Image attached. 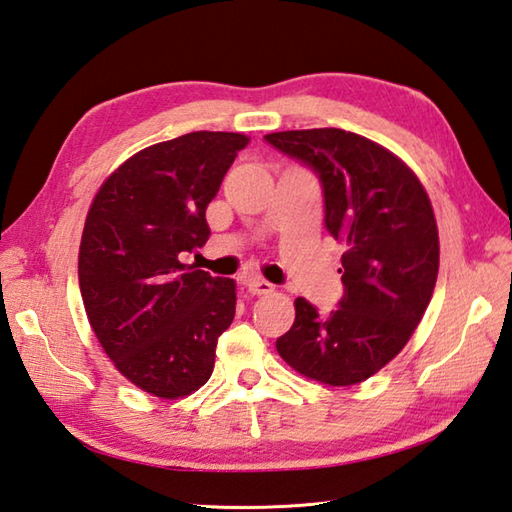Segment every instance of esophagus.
<instances>
[{
  "instance_id": "esophagus-1",
  "label": "esophagus",
  "mask_w": 512,
  "mask_h": 512,
  "mask_svg": "<svg viewBox=\"0 0 512 512\" xmlns=\"http://www.w3.org/2000/svg\"><path fill=\"white\" fill-rule=\"evenodd\" d=\"M244 286L248 288V292H253V295H268V292L275 290V286L270 284V281L259 279V277H248L244 281Z\"/></svg>"
}]
</instances>
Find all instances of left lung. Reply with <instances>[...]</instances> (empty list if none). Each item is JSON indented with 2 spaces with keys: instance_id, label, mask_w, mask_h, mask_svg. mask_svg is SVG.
Masks as SVG:
<instances>
[{
  "instance_id": "left-lung-1",
  "label": "left lung",
  "mask_w": 512,
  "mask_h": 512,
  "mask_svg": "<svg viewBox=\"0 0 512 512\" xmlns=\"http://www.w3.org/2000/svg\"><path fill=\"white\" fill-rule=\"evenodd\" d=\"M264 138L317 173L325 228L345 244L339 308L319 314L299 297L277 352L319 383H363L407 345L436 288L440 244L429 195L398 156L345 129Z\"/></svg>"
}]
</instances>
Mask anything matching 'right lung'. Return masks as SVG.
Returning a JSON list of instances; mask_svg holds the SVG:
<instances>
[{
    "instance_id": "obj_1",
    "label": "right lung",
    "mask_w": 512,
    "mask_h": 512,
    "mask_svg": "<svg viewBox=\"0 0 512 512\" xmlns=\"http://www.w3.org/2000/svg\"><path fill=\"white\" fill-rule=\"evenodd\" d=\"M244 134L191 132L125 160L96 193L79 250V286L96 339L118 372L176 400L213 374L235 317V281L182 264L211 235L206 206Z\"/></svg>"
}]
</instances>
